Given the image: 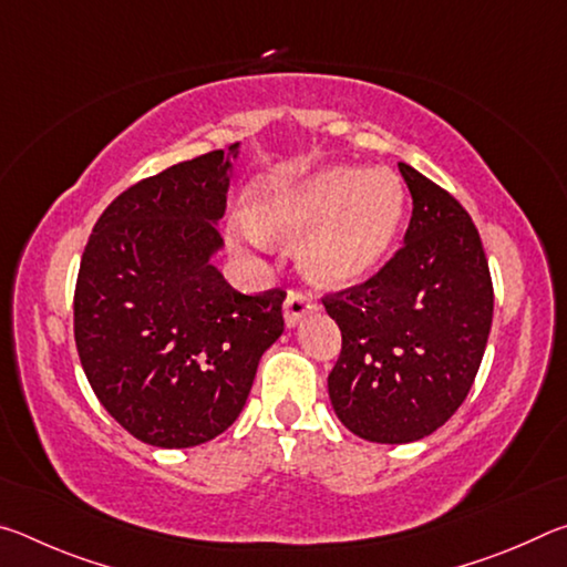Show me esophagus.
Wrapping results in <instances>:
<instances>
[{
    "mask_svg": "<svg viewBox=\"0 0 567 567\" xmlns=\"http://www.w3.org/2000/svg\"><path fill=\"white\" fill-rule=\"evenodd\" d=\"M318 310V300H315L312 295H305V292H297L290 290L285 300V322L287 328H295L297 322H300L307 312Z\"/></svg>",
    "mask_w": 567,
    "mask_h": 567,
    "instance_id": "1",
    "label": "esophagus"
}]
</instances>
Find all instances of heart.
Listing matches in <instances>:
<instances>
[{"label":"heart","instance_id":"heart-1","mask_svg":"<svg viewBox=\"0 0 567 567\" xmlns=\"http://www.w3.org/2000/svg\"><path fill=\"white\" fill-rule=\"evenodd\" d=\"M405 213V189L385 167H328L265 192L247 209L257 239L299 237L297 265L307 280L344 287L385 260Z\"/></svg>","mask_w":567,"mask_h":567}]
</instances>
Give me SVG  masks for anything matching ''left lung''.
<instances>
[{"instance_id":"1","label":"left lung","mask_w":567,"mask_h":567,"mask_svg":"<svg viewBox=\"0 0 567 567\" xmlns=\"http://www.w3.org/2000/svg\"><path fill=\"white\" fill-rule=\"evenodd\" d=\"M412 195L402 245L380 270L322 297L342 332L328 378L334 415L370 443H412L455 415L493 324V280L457 199L400 162Z\"/></svg>"}]
</instances>
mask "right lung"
Here are the masks:
<instances>
[{"mask_svg": "<svg viewBox=\"0 0 567 567\" xmlns=\"http://www.w3.org/2000/svg\"><path fill=\"white\" fill-rule=\"evenodd\" d=\"M229 155L207 152L124 189L94 225L76 275L84 375L104 410L155 447L225 433L285 330V290L243 295L213 265Z\"/></svg>", "mask_w": 567, "mask_h": 567, "instance_id": "obj_1", "label": "right lung"}]
</instances>
